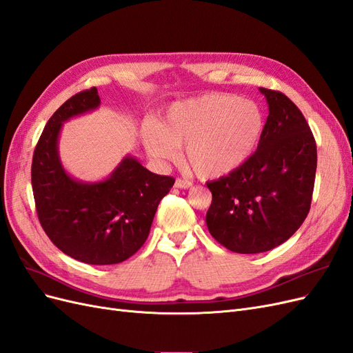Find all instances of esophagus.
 Instances as JSON below:
<instances>
[{"mask_svg": "<svg viewBox=\"0 0 353 353\" xmlns=\"http://www.w3.org/2000/svg\"><path fill=\"white\" fill-rule=\"evenodd\" d=\"M193 187V183L188 179H183V178H176L175 179V188H183V190H187V188H191Z\"/></svg>", "mask_w": 353, "mask_h": 353, "instance_id": "obj_1", "label": "esophagus"}]
</instances>
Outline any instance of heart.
<instances>
[{
  "instance_id": "obj_1",
  "label": "heart",
  "mask_w": 353,
  "mask_h": 353,
  "mask_svg": "<svg viewBox=\"0 0 353 353\" xmlns=\"http://www.w3.org/2000/svg\"><path fill=\"white\" fill-rule=\"evenodd\" d=\"M265 131L261 105L236 94L210 92L170 104L162 122L143 126L147 153L159 162L176 159L185 145V162L200 178L216 179L239 170L253 156Z\"/></svg>"
}]
</instances>
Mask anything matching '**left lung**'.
I'll use <instances>...</instances> for the list:
<instances>
[{
  "mask_svg": "<svg viewBox=\"0 0 353 353\" xmlns=\"http://www.w3.org/2000/svg\"><path fill=\"white\" fill-rule=\"evenodd\" d=\"M268 101L262 140L236 172L208 183L212 237L236 253H262L301 228L311 209L316 144L305 116L280 91L259 88Z\"/></svg>",
  "mask_w": 353,
  "mask_h": 353,
  "instance_id": "1",
  "label": "left lung"
}]
</instances>
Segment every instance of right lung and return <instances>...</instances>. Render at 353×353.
<instances>
[{
  "instance_id": "right-lung-1",
  "label": "right lung",
  "mask_w": 353,
  "mask_h": 353,
  "mask_svg": "<svg viewBox=\"0 0 353 353\" xmlns=\"http://www.w3.org/2000/svg\"><path fill=\"white\" fill-rule=\"evenodd\" d=\"M99 105L97 88L74 94L60 105L39 137L30 175L41 227L57 249L83 263L113 265L145 243L159 203L175 179L150 172L132 156L123 157L99 183L72 178L59 156L61 126Z\"/></svg>"
}]
</instances>
